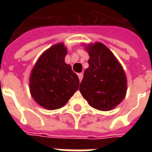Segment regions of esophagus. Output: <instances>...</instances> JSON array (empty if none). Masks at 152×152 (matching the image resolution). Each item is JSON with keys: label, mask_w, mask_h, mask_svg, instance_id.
<instances>
[{"label": "esophagus", "mask_w": 152, "mask_h": 152, "mask_svg": "<svg viewBox=\"0 0 152 152\" xmlns=\"http://www.w3.org/2000/svg\"><path fill=\"white\" fill-rule=\"evenodd\" d=\"M78 77H79L80 81H81L83 78V73H78Z\"/></svg>", "instance_id": "34e87169"}]
</instances>
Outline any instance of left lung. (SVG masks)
Returning a JSON list of instances; mask_svg holds the SVG:
<instances>
[{
    "mask_svg": "<svg viewBox=\"0 0 152 152\" xmlns=\"http://www.w3.org/2000/svg\"><path fill=\"white\" fill-rule=\"evenodd\" d=\"M89 59L80 91L94 108L110 111L119 105L127 91L123 67L111 50L100 42L86 46Z\"/></svg>",
    "mask_w": 152,
    "mask_h": 152,
    "instance_id": "left-lung-1",
    "label": "left lung"
}]
</instances>
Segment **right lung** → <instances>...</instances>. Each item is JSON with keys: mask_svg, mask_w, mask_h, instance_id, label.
<instances>
[{"mask_svg": "<svg viewBox=\"0 0 152 152\" xmlns=\"http://www.w3.org/2000/svg\"><path fill=\"white\" fill-rule=\"evenodd\" d=\"M63 43L51 46L38 58L30 75L29 89L34 100L48 110L63 107L79 89V78L65 63Z\"/></svg>", "mask_w": 152, "mask_h": 152, "instance_id": "1", "label": "right lung"}]
</instances>
